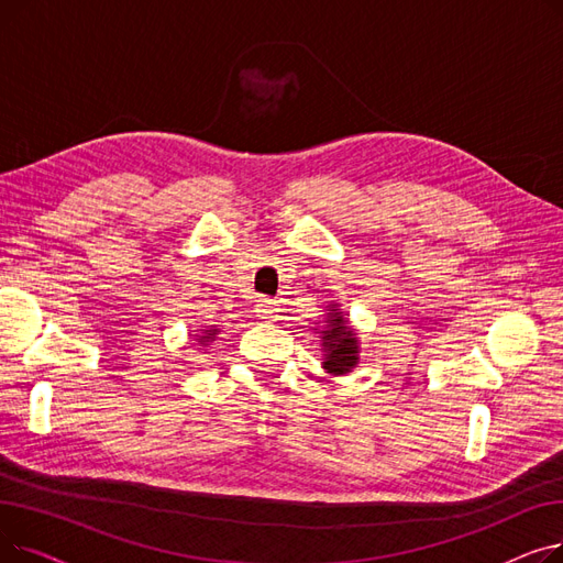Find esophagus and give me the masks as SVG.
Here are the masks:
<instances>
[{
  "mask_svg": "<svg viewBox=\"0 0 563 563\" xmlns=\"http://www.w3.org/2000/svg\"><path fill=\"white\" fill-rule=\"evenodd\" d=\"M276 312H278V308H276V301H272V299H260L255 303V314L260 319H274Z\"/></svg>",
  "mask_w": 563,
  "mask_h": 563,
  "instance_id": "esophagus-1",
  "label": "esophagus"
}]
</instances>
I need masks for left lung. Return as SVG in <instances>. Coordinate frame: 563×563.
Listing matches in <instances>:
<instances>
[{"instance_id":"left-lung-1","label":"left lung","mask_w":563,"mask_h":563,"mask_svg":"<svg viewBox=\"0 0 563 563\" xmlns=\"http://www.w3.org/2000/svg\"><path fill=\"white\" fill-rule=\"evenodd\" d=\"M329 331H323V349H327V361L323 367L333 374H346L358 363V346L353 331L344 327V317L340 312H331Z\"/></svg>"}]
</instances>
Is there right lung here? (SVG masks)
Instances as JSON below:
<instances>
[{"label":"right lung","instance_id":"right-lung-1","mask_svg":"<svg viewBox=\"0 0 563 563\" xmlns=\"http://www.w3.org/2000/svg\"><path fill=\"white\" fill-rule=\"evenodd\" d=\"M212 335H217V331H207L200 340H202V342H207V338H212Z\"/></svg>","mask_w":563,"mask_h":563}]
</instances>
